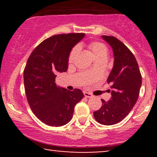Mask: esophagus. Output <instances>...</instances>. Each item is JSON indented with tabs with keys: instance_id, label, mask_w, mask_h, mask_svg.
<instances>
[{
	"instance_id": "34e87169",
	"label": "esophagus",
	"mask_w": 157,
	"mask_h": 157,
	"mask_svg": "<svg viewBox=\"0 0 157 157\" xmlns=\"http://www.w3.org/2000/svg\"><path fill=\"white\" fill-rule=\"evenodd\" d=\"M83 94H84L86 98H91L93 96L91 93H88V92H83Z\"/></svg>"
}]
</instances>
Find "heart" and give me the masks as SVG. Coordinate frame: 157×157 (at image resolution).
I'll return each instance as SVG.
<instances>
[{
    "label": "heart",
    "instance_id": "obj_1",
    "mask_svg": "<svg viewBox=\"0 0 157 157\" xmlns=\"http://www.w3.org/2000/svg\"><path fill=\"white\" fill-rule=\"evenodd\" d=\"M78 46H76L71 49L69 55H68V61L71 62L74 59L77 52H78ZM89 48L91 50V53H93L94 56L95 57L96 61L99 59H106L107 54H108V50H107L106 46L104 44L98 41L91 42L89 45Z\"/></svg>",
    "mask_w": 157,
    "mask_h": 157
}]
</instances>
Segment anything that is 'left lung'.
<instances>
[{"mask_svg":"<svg viewBox=\"0 0 157 157\" xmlns=\"http://www.w3.org/2000/svg\"><path fill=\"white\" fill-rule=\"evenodd\" d=\"M113 49L114 63L107 79L111 84V97L101 99L102 106L94 111L96 121L104 125H113L122 121L134 106L141 86L138 63L132 51L113 36H102Z\"/></svg>","mask_w":157,"mask_h":157,"instance_id":"obj_1","label":"left lung"}]
</instances>
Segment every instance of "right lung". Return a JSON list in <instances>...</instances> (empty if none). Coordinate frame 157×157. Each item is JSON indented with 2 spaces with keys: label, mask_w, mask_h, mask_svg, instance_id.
Masks as SVG:
<instances>
[{
  "label": "right lung",
  "mask_w": 157,
  "mask_h": 157,
  "mask_svg": "<svg viewBox=\"0 0 157 157\" xmlns=\"http://www.w3.org/2000/svg\"><path fill=\"white\" fill-rule=\"evenodd\" d=\"M84 33L58 34L36 46L23 71L27 101L36 117L51 126H61L72 119L74 107L83 98L80 89L73 91L56 83L58 72L68 69V55Z\"/></svg>",
  "instance_id": "1"
}]
</instances>
